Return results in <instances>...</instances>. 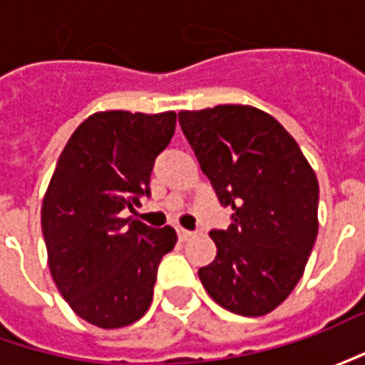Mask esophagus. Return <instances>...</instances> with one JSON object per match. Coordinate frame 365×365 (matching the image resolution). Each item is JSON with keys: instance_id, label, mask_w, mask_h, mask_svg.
<instances>
[{"instance_id": "esophagus-1", "label": "esophagus", "mask_w": 365, "mask_h": 365, "mask_svg": "<svg viewBox=\"0 0 365 365\" xmlns=\"http://www.w3.org/2000/svg\"><path fill=\"white\" fill-rule=\"evenodd\" d=\"M176 232H178V237H180L182 242H187V240H190V237L195 235V233H192V232H189V230H182V227H178Z\"/></svg>"}]
</instances>
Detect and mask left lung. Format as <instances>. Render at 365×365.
Here are the masks:
<instances>
[{
	"label": "left lung",
	"mask_w": 365,
	"mask_h": 365,
	"mask_svg": "<svg viewBox=\"0 0 365 365\" xmlns=\"http://www.w3.org/2000/svg\"><path fill=\"white\" fill-rule=\"evenodd\" d=\"M178 123L232 225L211 230L217 256L199 268L213 301L235 315L274 311L315 245L319 182L294 138L250 106L180 111Z\"/></svg>",
	"instance_id": "left-lung-1"
}]
</instances>
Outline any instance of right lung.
Returning a JSON list of instances; mask_svg holds the SVG:
<instances>
[{"label":"right lung","instance_id":"obj_1","mask_svg":"<svg viewBox=\"0 0 365 365\" xmlns=\"http://www.w3.org/2000/svg\"><path fill=\"white\" fill-rule=\"evenodd\" d=\"M176 113L99 111L66 142L42 201L48 266L71 309L101 329L144 317L158 264L176 244L162 230L123 217L150 197L156 156L175 135Z\"/></svg>","mask_w":365,"mask_h":365}]
</instances>
